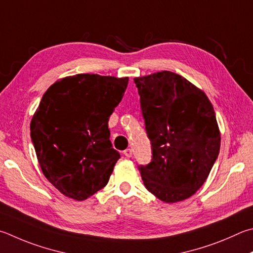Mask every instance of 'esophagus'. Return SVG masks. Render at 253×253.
I'll use <instances>...</instances> for the list:
<instances>
[{
  "label": "esophagus",
  "mask_w": 253,
  "mask_h": 253,
  "mask_svg": "<svg viewBox=\"0 0 253 253\" xmlns=\"http://www.w3.org/2000/svg\"><path fill=\"white\" fill-rule=\"evenodd\" d=\"M124 155H125L126 157H128V158L131 157V156H132V151H131V149H130V148H127L126 150H124Z\"/></svg>",
  "instance_id": "esophagus-1"
}]
</instances>
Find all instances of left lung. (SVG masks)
Masks as SVG:
<instances>
[{"label": "left lung", "instance_id": "left-lung-1", "mask_svg": "<svg viewBox=\"0 0 253 253\" xmlns=\"http://www.w3.org/2000/svg\"><path fill=\"white\" fill-rule=\"evenodd\" d=\"M134 82L153 155L148 165L138 166L144 185L165 203L189 198L204 185L219 155L212 105L176 73L163 71Z\"/></svg>", "mask_w": 253, "mask_h": 253}]
</instances>
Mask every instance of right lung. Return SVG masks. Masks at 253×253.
<instances>
[{"label":"right lung","mask_w":253,"mask_h":253,"mask_svg":"<svg viewBox=\"0 0 253 253\" xmlns=\"http://www.w3.org/2000/svg\"><path fill=\"white\" fill-rule=\"evenodd\" d=\"M128 77L77 74L45 91L31 122L44 176L64 196L85 200L107 185L121 154L109 139V116Z\"/></svg>","instance_id":"right-lung-1"}]
</instances>
